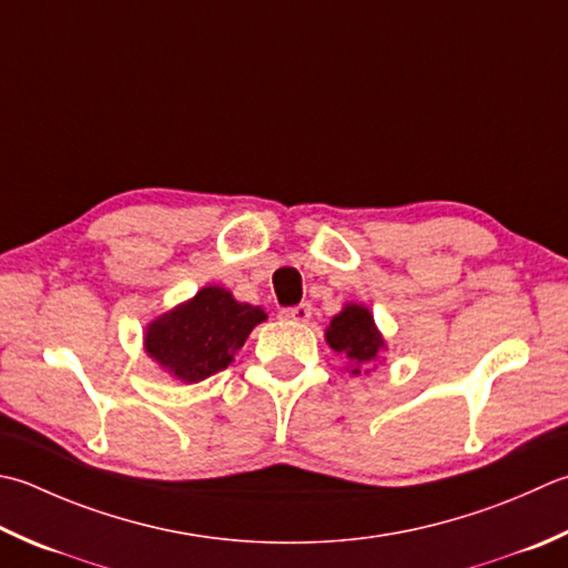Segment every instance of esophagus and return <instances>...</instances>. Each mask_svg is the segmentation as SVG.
Here are the masks:
<instances>
[{"mask_svg": "<svg viewBox=\"0 0 568 568\" xmlns=\"http://www.w3.org/2000/svg\"><path fill=\"white\" fill-rule=\"evenodd\" d=\"M310 315H313V307H310L307 303L283 310V320H287V322H307Z\"/></svg>", "mask_w": 568, "mask_h": 568, "instance_id": "1", "label": "esophagus"}]
</instances>
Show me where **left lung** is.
<instances>
[{"label": "left lung", "mask_w": 568, "mask_h": 568, "mask_svg": "<svg viewBox=\"0 0 568 568\" xmlns=\"http://www.w3.org/2000/svg\"><path fill=\"white\" fill-rule=\"evenodd\" d=\"M329 349L349 359V374H369L376 362L384 359L386 339L376 327L372 310L362 303H344L325 329ZM376 369V366H374Z\"/></svg>", "instance_id": "8db88e82"}]
</instances>
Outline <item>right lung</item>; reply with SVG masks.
Returning <instances> with one entry per match:
<instances>
[{
	"instance_id": "add662e5",
	"label": "right lung",
	"mask_w": 568,
	"mask_h": 568,
	"mask_svg": "<svg viewBox=\"0 0 568 568\" xmlns=\"http://www.w3.org/2000/svg\"><path fill=\"white\" fill-rule=\"evenodd\" d=\"M265 320L263 307L239 303L221 285H204L194 297L148 322L142 347L172 379L196 384L226 369L253 327Z\"/></svg>"
}]
</instances>
